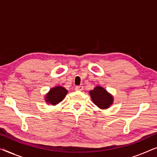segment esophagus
I'll list each match as a JSON object with an SVG mask.
<instances>
[{"label":"esophagus","mask_w":157,"mask_h":157,"mask_svg":"<svg viewBox=\"0 0 157 157\" xmlns=\"http://www.w3.org/2000/svg\"><path fill=\"white\" fill-rule=\"evenodd\" d=\"M83 89V86H77L75 87V90L76 91H82Z\"/></svg>","instance_id":"1"}]
</instances>
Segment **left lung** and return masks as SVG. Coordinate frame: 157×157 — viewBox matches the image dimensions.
<instances>
[{
	"label": "left lung",
	"mask_w": 157,
	"mask_h": 157,
	"mask_svg": "<svg viewBox=\"0 0 157 157\" xmlns=\"http://www.w3.org/2000/svg\"><path fill=\"white\" fill-rule=\"evenodd\" d=\"M89 94L94 104L101 109H109L113 103V96L100 86H96Z\"/></svg>",
	"instance_id": "left-lung-1"
}]
</instances>
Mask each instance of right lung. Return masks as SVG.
<instances>
[{
  "label": "right lung",
  "instance_id": "1",
  "mask_svg": "<svg viewBox=\"0 0 157 157\" xmlns=\"http://www.w3.org/2000/svg\"><path fill=\"white\" fill-rule=\"evenodd\" d=\"M67 93V90L61 86L53 87L45 95V101L47 104L56 106L63 100Z\"/></svg>",
  "mask_w": 157,
  "mask_h": 157
}]
</instances>
